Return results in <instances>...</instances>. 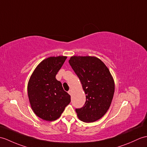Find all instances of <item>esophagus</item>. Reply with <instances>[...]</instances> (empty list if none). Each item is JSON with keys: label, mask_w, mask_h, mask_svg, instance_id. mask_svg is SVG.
<instances>
[{"label": "esophagus", "mask_w": 147, "mask_h": 147, "mask_svg": "<svg viewBox=\"0 0 147 147\" xmlns=\"http://www.w3.org/2000/svg\"><path fill=\"white\" fill-rule=\"evenodd\" d=\"M68 93H69L70 95H72V94H73V91H72V90H69V91H68Z\"/></svg>", "instance_id": "obj_1"}]
</instances>
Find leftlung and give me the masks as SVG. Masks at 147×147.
Returning a JSON list of instances; mask_svg holds the SVG:
<instances>
[{"mask_svg":"<svg viewBox=\"0 0 147 147\" xmlns=\"http://www.w3.org/2000/svg\"><path fill=\"white\" fill-rule=\"evenodd\" d=\"M69 63L86 94L84 105L76 109L78 118L86 123L100 120L108 110L113 98V78L107 66L96 57L73 56Z\"/></svg>","mask_w":147,"mask_h":147,"instance_id":"left-lung-1","label":"left lung"}]
</instances>
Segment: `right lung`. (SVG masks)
<instances>
[{
  "label": "right lung",
  "mask_w": 147,
  "mask_h": 147,
  "mask_svg": "<svg viewBox=\"0 0 147 147\" xmlns=\"http://www.w3.org/2000/svg\"><path fill=\"white\" fill-rule=\"evenodd\" d=\"M66 56L49 57L42 61L33 71L27 84V93L34 113L44 120L59 118L71 101L56 76Z\"/></svg>",
  "instance_id": "right-lung-1"
}]
</instances>
